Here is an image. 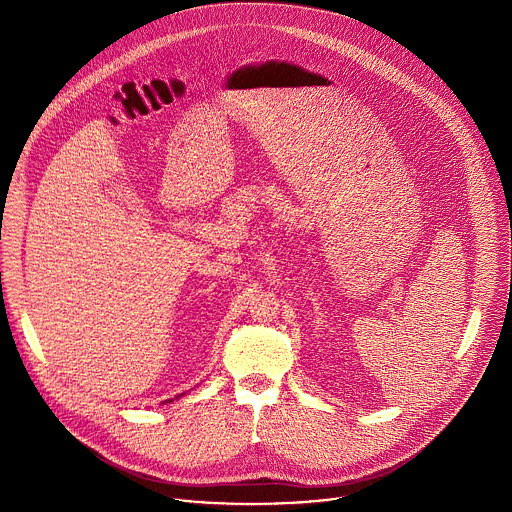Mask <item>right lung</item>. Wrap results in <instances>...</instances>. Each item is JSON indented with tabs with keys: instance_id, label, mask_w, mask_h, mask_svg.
Returning a JSON list of instances; mask_svg holds the SVG:
<instances>
[{
	"instance_id": "obj_1",
	"label": "right lung",
	"mask_w": 512,
	"mask_h": 512,
	"mask_svg": "<svg viewBox=\"0 0 512 512\" xmlns=\"http://www.w3.org/2000/svg\"><path fill=\"white\" fill-rule=\"evenodd\" d=\"M182 395H186V393H180V395H176V397H174V399H180V397H182ZM174 399H166V401H162V405H164V403H172V401H174Z\"/></svg>"
}]
</instances>
